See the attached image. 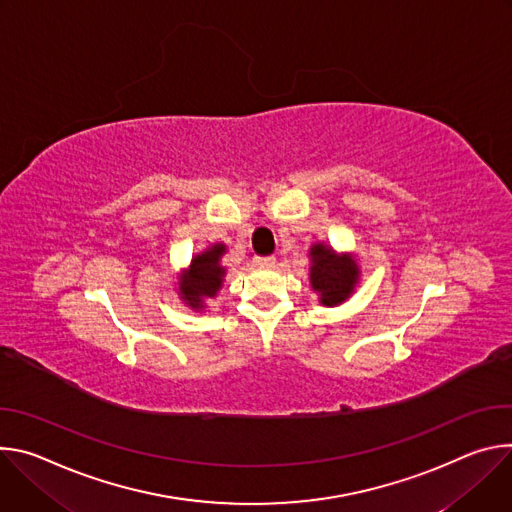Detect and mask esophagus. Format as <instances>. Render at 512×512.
I'll return each mask as SVG.
<instances>
[{"instance_id":"esophagus-1","label":"esophagus","mask_w":512,"mask_h":512,"mask_svg":"<svg viewBox=\"0 0 512 512\" xmlns=\"http://www.w3.org/2000/svg\"><path fill=\"white\" fill-rule=\"evenodd\" d=\"M256 266H274V256H254Z\"/></svg>"}]
</instances>
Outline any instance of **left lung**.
<instances>
[{"label": "left lung", "mask_w": 512, "mask_h": 512, "mask_svg": "<svg viewBox=\"0 0 512 512\" xmlns=\"http://www.w3.org/2000/svg\"><path fill=\"white\" fill-rule=\"evenodd\" d=\"M311 285L321 295L323 305H339L346 301L358 280V266L348 256H335L333 250L317 244L311 248Z\"/></svg>", "instance_id": "1"}]
</instances>
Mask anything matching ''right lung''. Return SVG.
<instances>
[{
	"instance_id": "obj_1",
	"label": "right lung",
	"mask_w": 512,
	"mask_h": 512,
	"mask_svg": "<svg viewBox=\"0 0 512 512\" xmlns=\"http://www.w3.org/2000/svg\"><path fill=\"white\" fill-rule=\"evenodd\" d=\"M225 252L223 244H215L203 254L195 256L191 262V268L181 278V295L183 301L189 303L193 309L203 307L205 297H213L223 280V266H219V260Z\"/></svg>"
}]
</instances>
